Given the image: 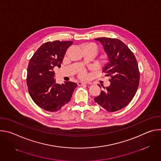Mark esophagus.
I'll return each instance as SVG.
<instances>
[{"instance_id": "esophagus-1", "label": "esophagus", "mask_w": 161, "mask_h": 161, "mask_svg": "<svg viewBox=\"0 0 161 161\" xmlns=\"http://www.w3.org/2000/svg\"><path fill=\"white\" fill-rule=\"evenodd\" d=\"M90 84V83H88V82H81V81H78V86H81V85H83V84Z\"/></svg>"}]
</instances>
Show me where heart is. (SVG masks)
<instances>
[{
  "instance_id": "heart-1",
  "label": "heart",
  "mask_w": 161,
  "mask_h": 161,
  "mask_svg": "<svg viewBox=\"0 0 161 161\" xmlns=\"http://www.w3.org/2000/svg\"><path fill=\"white\" fill-rule=\"evenodd\" d=\"M87 47H90V48H94L96 51L97 50V46L95 44H93V43H89V44H87L85 46L84 48H87ZM79 76L80 78H82V79H85L86 78V75L85 73V72L84 71H81L80 74H79Z\"/></svg>"
}]
</instances>
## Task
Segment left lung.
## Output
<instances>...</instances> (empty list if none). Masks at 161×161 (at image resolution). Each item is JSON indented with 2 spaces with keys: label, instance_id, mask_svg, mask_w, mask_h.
Here are the masks:
<instances>
[{
  "label": "left lung",
  "instance_id": "1",
  "mask_svg": "<svg viewBox=\"0 0 161 161\" xmlns=\"http://www.w3.org/2000/svg\"><path fill=\"white\" fill-rule=\"evenodd\" d=\"M99 41L109 62L103 72L110 76V85L94 101L106 111L113 112L125 107L135 96L140 83V71L134 53L122 41L108 37L95 39ZM100 86V85H99Z\"/></svg>",
  "mask_w": 161,
  "mask_h": 161
}]
</instances>
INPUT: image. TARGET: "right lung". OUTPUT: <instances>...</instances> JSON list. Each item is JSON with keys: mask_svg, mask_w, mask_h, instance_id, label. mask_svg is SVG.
<instances>
[{"mask_svg": "<svg viewBox=\"0 0 161 161\" xmlns=\"http://www.w3.org/2000/svg\"><path fill=\"white\" fill-rule=\"evenodd\" d=\"M72 44L73 41L45 42L29 61L27 76L29 92L34 102L46 111L60 110L69 102L78 86L72 81L57 83L53 71L56 66L60 67L66 50Z\"/></svg>", "mask_w": 161, "mask_h": 161, "instance_id": "add662e5", "label": "right lung"}]
</instances>
